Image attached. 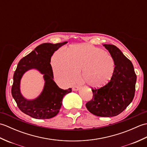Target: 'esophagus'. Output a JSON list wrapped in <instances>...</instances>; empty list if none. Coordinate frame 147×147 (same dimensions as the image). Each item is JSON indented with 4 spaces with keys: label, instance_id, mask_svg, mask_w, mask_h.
I'll use <instances>...</instances> for the list:
<instances>
[{
    "label": "esophagus",
    "instance_id": "esophagus-1",
    "mask_svg": "<svg viewBox=\"0 0 147 147\" xmlns=\"http://www.w3.org/2000/svg\"><path fill=\"white\" fill-rule=\"evenodd\" d=\"M80 87L79 86H74L73 87V91H78L80 89Z\"/></svg>",
    "mask_w": 147,
    "mask_h": 147
}]
</instances>
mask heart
Returning <instances> with one entry per match:
<instances>
[{
	"mask_svg": "<svg viewBox=\"0 0 147 147\" xmlns=\"http://www.w3.org/2000/svg\"><path fill=\"white\" fill-rule=\"evenodd\" d=\"M51 64L55 78L64 85L75 81L82 71L83 82L95 88L107 85L115 70L112 55L88 43L73 45L67 52L59 49L53 55Z\"/></svg>",
	"mask_w": 147,
	"mask_h": 147,
	"instance_id": "1",
	"label": "heart"
}]
</instances>
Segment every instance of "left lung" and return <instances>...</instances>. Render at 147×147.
<instances>
[{"label": "left lung", "instance_id": "obj_1", "mask_svg": "<svg viewBox=\"0 0 147 147\" xmlns=\"http://www.w3.org/2000/svg\"><path fill=\"white\" fill-rule=\"evenodd\" d=\"M114 60L115 70L111 80L98 89H92L93 98L86 104L92 114L112 117L121 113L135 96L136 75L132 62L116 46L103 45Z\"/></svg>", "mask_w": 147, "mask_h": 147}]
</instances>
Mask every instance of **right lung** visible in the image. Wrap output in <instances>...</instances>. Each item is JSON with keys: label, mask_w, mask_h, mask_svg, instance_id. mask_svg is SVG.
<instances>
[{"label": "right lung", "mask_w": 147, "mask_h": 147, "mask_svg": "<svg viewBox=\"0 0 147 147\" xmlns=\"http://www.w3.org/2000/svg\"><path fill=\"white\" fill-rule=\"evenodd\" d=\"M67 43H42L19 62L14 74L11 93L18 107L23 113L38 119L52 118L59 113L64 96L71 92L72 90L71 88L62 90L57 85L53 80L54 74L50 62L54 52ZM32 68L44 74L45 85L38 98L27 100L21 94L20 82L23 74Z\"/></svg>", "instance_id": "right-lung-1"}]
</instances>
